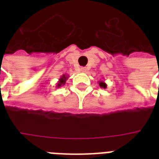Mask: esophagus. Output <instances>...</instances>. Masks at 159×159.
<instances>
[{"label":"esophagus","mask_w":159,"mask_h":159,"mask_svg":"<svg viewBox=\"0 0 159 159\" xmlns=\"http://www.w3.org/2000/svg\"><path fill=\"white\" fill-rule=\"evenodd\" d=\"M81 72H86L87 71V68L86 67H81Z\"/></svg>","instance_id":"1"}]
</instances>
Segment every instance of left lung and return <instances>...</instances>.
Returning <instances> with one entry per match:
<instances>
[{
    "label": "left lung",
    "instance_id": "8db88e82",
    "mask_svg": "<svg viewBox=\"0 0 159 159\" xmlns=\"http://www.w3.org/2000/svg\"><path fill=\"white\" fill-rule=\"evenodd\" d=\"M98 83H99V86L102 87V88H104V89H106V87H107V85H106V83L105 82L99 81V82H98Z\"/></svg>",
    "mask_w": 159,
    "mask_h": 159
}]
</instances>
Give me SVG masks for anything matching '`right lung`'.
<instances>
[{
  "label": "right lung",
  "instance_id": "obj_1",
  "mask_svg": "<svg viewBox=\"0 0 159 159\" xmlns=\"http://www.w3.org/2000/svg\"><path fill=\"white\" fill-rule=\"evenodd\" d=\"M67 78H68V76H66L65 74L62 75V77L59 78V80H58V82H57V87H62V86H63V85L65 84L66 81H67Z\"/></svg>",
  "mask_w": 159,
  "mask_h": 159
}]
</instances>
